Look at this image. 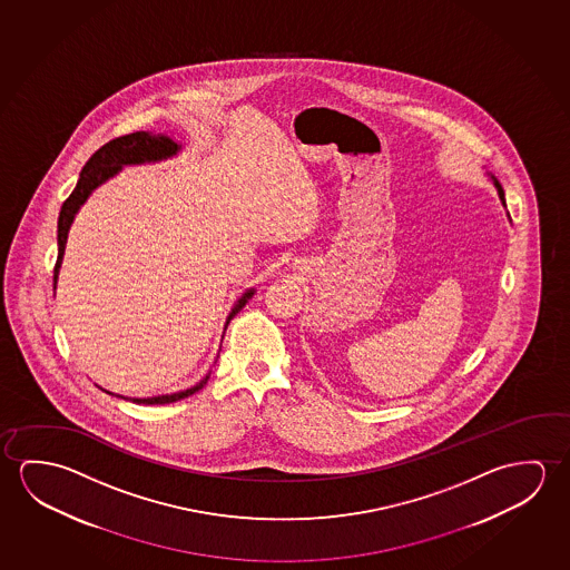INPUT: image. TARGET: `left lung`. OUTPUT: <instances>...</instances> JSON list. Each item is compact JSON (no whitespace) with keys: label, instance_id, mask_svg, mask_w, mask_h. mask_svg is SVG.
<instances>
[{"label":"left lung","instance_id":"1","mask_svg":"<svg viewBox=\"0 0 570 570\" xmlns=\"http://www.w3.org/2000/svg\"><path fill=\"white\" fill-rule=\"evenodd\" d=\"M491 180H493V184H495V188H498L499 199L503 202V206H505V191H503V188H501V184H499L498 178L495 176H491Z\"/></svg>","mask_w":570,"mask_h":570}]
</instances>
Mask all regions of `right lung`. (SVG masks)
<instances>
[{"label":"right lung","mask_w":570,"mask_h":570,"mask_svg":"<svg viewBox=\"0 0 570 570\" xmlns=\"http://www.w3.org/2000/svg\"><path fill=\"white\" fill-rule=\"evenodd\" d=\"M180 148L181 146L178 142H174L170 136L153 135V132L140 130V132H132V135L118 136V138L110 140L107 145L100 146L99 150L92 154L87 164L82 166L79 181H77L75 190L71 191V196L65 199L63 208H61V214H59V222H57L59 254H57V263H55L53 289L55 285H57V277H59V267H61V262H63L65 244H67L69 227H71L72 219H75V214L79 212L82 204L91 196L92 190L99 188L102 181H107L115 174L120 173L122 166L160 163V160H166L170 156H176V154L180 153ZM254 293L255 289H247L242 295V298H237L232 313L227 316L226 325H229V321L245 307V303L254 297ZM208 379L209 372L206 374V379L199 380L198 384L191 386V389L174 392V394H163V396L130 397V402H135V404H170V402H178L181 397L191 396L198 390L204 389Z\"/></svg>","instance_id":"add662e5"}]
</instances>
